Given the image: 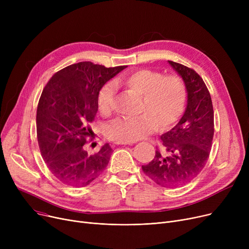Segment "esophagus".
<instances>
[{"mask_svg": "<svg viewBox=\"0 0 249 249\" xmlns=\"http://www.w3.org/2000/svg\"><path fill=\"white\" fill-rule=\"evenodd\" d=\"M133 142H115L114 144H117V145H131Z\"/></svg>", "mask_w": 249, "mask_h": 249, "instance_id": "obj_1", "label": "esophagus"}]
</instances>
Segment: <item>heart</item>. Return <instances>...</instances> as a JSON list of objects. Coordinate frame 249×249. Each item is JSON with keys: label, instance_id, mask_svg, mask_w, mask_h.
Wrapping results in <instances>:
<instances>
[{"label": "heart", "instance_id": "b5f03b06", "mask_svg": "<svg viewBox=\"0 0 249 249\" xmlns=\"http://www.w3.org/2000/svg\"><path fill=\"white\" fill-rule=\"evenodd\" d=\"M116 85L123 86L141 96L135 117H121L106 128V135L116 142H134L155 131L175 125L184 113L187 88L177 74L162 75L160 71L141 69L118 77ZM115 86L107 83L97 94V108L102 116L111 115L114 109Z\"/></svg>", "mask_w": 249, "mask_h": 249}]
</instances>
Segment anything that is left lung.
<instances>
[{"instance_id": "8db88e82", "label": "left lung", "mask_w": 249, "mask_h": 249, "mask_svg": "<svg viewBox=\"0 0 249 249\" xmlns=\"http://www.w3.org/2000/svg\"><path fill=\"white\" fill-rule=\"evenodd\" d=\"M187 88V108L179 122L161 135L167 155L155 151L142 171L164 188L185 185L197 177L208 160L214 136V111L210 93L194 70L168 60Z\"/></svg>"}]
</instances>
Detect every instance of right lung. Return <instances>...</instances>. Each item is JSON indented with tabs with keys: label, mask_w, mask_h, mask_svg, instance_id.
<instances>
[{
	"label": "right lung",
	"mask_w": 249,
	"mask_h": 249,
	"mask_svg": "<svg viewBox=\"0 0 249 249\" xmlns=\"http://www.w3.org/2000/svg\"><path fill=\"white\" fill-rule=\"evenodd\" d=\"M125 68L74 63L54 73L43 89L36 114L38 145L49 171L63 184L86 187L107 167L109 143L91 155L84 145L93 133L89 123L98 111L99 89Z\"/></svg>",
	"instance_id": "1"
}]
</instances>
